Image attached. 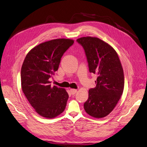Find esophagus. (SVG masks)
Masks as SVG:
<instances>
[{
    "instance_id": "esophagus-1",
    "label": "esophagus",
    "mask_w": 147,
    "mask_h": 147,
    "mask_svg": "<svg viewBox=\"0 0 147 147\" xmlns=\"http://www.w3.org/2000/svg\"><path fill=\"white\" fill-rule=\"evenodd\" d=\"M70 92H71V93L72 94H74L76 93L77 92V90L76 89H73V88H71V89H70Z\"/></svg>"
}]
</instances>
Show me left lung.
<instances>
[{"label": "left lung", "mask_w": 147, "mask_h": 147, "mask_svg": "<svg viewBox=\"0 0 147 147\" xmlns=\"http://www.w3.org/2000/svg\"><path fill=\"white\" fill-rule=\"evenodd\" d=\"M77 41L84 49L90 73L98 76L96 87L88 91L84 109L93 117L104 118L115 108L123 92L121 63L115 50L98 38L81 37Z\"/></svg>", "instance_id": "8db88e82"}]
</instances>
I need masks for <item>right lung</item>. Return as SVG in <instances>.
Here are the masks:
<instances>
[{"mask_svg":"<svg viewBox=\"0 0 147 147\" xmlns=\"http://www.w3.org/2000/svg\"><path fill=\"white\" fill-rule=\"evenodd\" d=\"M74 40H52L32 48L24 60L21 71L22 92L36 113L53 118L62 113L67 106L66 90L51 86L49 78L58 70L61 57Z\"/></svg>","mask_w":147,"mask_h":147,"instance_id":"obj_1","label":"right lung"}]
</instances>
